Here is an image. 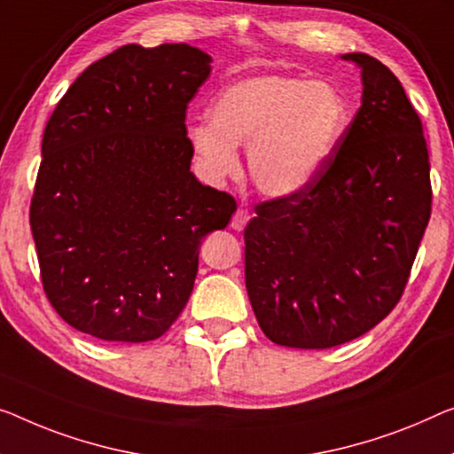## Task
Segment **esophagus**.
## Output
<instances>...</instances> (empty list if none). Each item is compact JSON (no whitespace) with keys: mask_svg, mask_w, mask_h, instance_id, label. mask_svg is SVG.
<instances>
[{"mask_svg":"<svg viewBox=\"0 0 454 454\" xmlns=\"http://www.w3.org/2000/svg\"><path fill=\"white\" fill-rule=\"evenodd\" d=\"M248 220H250L248 209L239 207V209H236V212H234L232 220H230V226H232V230H236V232H240V230H245V226L248 224Z\"/></svg>","mask_w":454,"mask_h":454,"instance_id":"obj_1","label":"esophagus"}]
</instances>
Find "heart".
Segmentation results:
<instances>
[{"label": "heart", "mask_w": 454, "mask_h": 454, "mask_svg": "<svg viewBox=\"0 0 454 454\" xmlns=\"http://www.w3.org/2000/svg\"><path fill=\"white\" fill-rule=\"evenodd\" d=\"M348 126V104L328 81L253 75L215 96L209 120L187 128L200 171L222 181L239 171L247 146L248 175L269 198H292L326 167Z\"/></svg>", "instance_id": "obj_1"}]
</instances>
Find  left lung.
Wrapping results in <instances>:
<instances>
[{
  "label": "left lung",
  "mask_w": 454,
  "mask_h": 454,
  "mask_svg": "<svg viewBox=\"0 0 454 454\" xmlns=\"http://www.w3.org/2000/svg\"><path fill=\"white\" fill-rule=\"evenodd\" d=\"M356 116L303 192L262 201L245 228L247 292L269 340L330 348L397 306L430 220L428 148L397 77L363 52Z\"/></svg>",
  "instance_id": "1"
}]
</instances>
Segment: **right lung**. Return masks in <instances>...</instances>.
<instances>
[{"label": "right lung", "mask_w": 454, "mask_h": 454, "mask_svg": "<svg viewBox=\"0 0 454 454\" xmlns=\"http://www.w3.org/2000/svg\"><path fill=\"white\" fill-rule=\"evenodd\" d=\"M189 44L120 46L54 107L30 204L44 294L79 333L148 342L192 295L201 239L228 226L232 195L201 185L187 104L212 71Z\"/></svg>", "instance_id": "obj_1"}]
</instances>
